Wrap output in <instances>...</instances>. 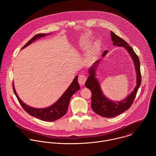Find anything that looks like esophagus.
Here are the masks:
<instances>
[{
  "label": "esophagus",
  "mask_w": 156,
  "mask_h": 156,
  "mask_svg": "<svg viewBox=\"0 0 156 156\" xmlns=\"http://www.w3.org/2000/svg\"><path fill=\"white\" fill-rule=\"evenodd\" d=\"M86 80H87V78L84 75H83V74L80 75L79 77H78V82H79L80 85L81 86H84L86 81Z\"/></svg>",
  "instance_id": "esophagus-1"
}]
</instances>
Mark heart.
<instances>
[{"label":"heart","instance_id":"b5f03b06","mask_svg":"<svg viewBox=\"0 0 156 156\" xmlns=\"http://www.w3.org/2000/svg\"><path fill=\"white\" fill-rule=\"evenodd\" d=\"M98 46H99V44H98V43H97V44H96V46H95V48H97Z\"/></svg>","mask_w":156,"mask_h":156}]
</instances>
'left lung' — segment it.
<instances>
[{"label": "left lung", "instance_id": "left-lung-1", "mask_svg": "<svg viewBox=\"0 0 156 156\" xmlns=\"http://www.w3.org/2000/svg\"><path fill=\"white\" fill-rule=\"evenodd\" d=\"M113 45L117 47H123L129 54L134 63L136 74V86L134 90L123 100L115 101L107 98L103 94L100 83L96 78L97 71L99 63L108 52L105 50L101 59L98 60L88 69L89 77L86 81L85 86L92 92V110L98 115L105 118H113L116 116L128 110L131 105L136 97L137 90L141 84V74L140 70V61L134 50L124 40L116 35L114 32H110Z\"/></svg>", "mask_w": 156, "mask_h": 156}]
</instances>
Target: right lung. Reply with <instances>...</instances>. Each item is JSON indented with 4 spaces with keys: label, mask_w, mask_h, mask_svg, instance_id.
<instances>
[{
    "label": "right lung",
    "mask_w": 156,
    "mask_h": 156,
    "mask_svg": "<svg viewBox=\"0 0 156 156\" xmlns=\"http://www.w3.org/2000/svg\"><path fill=\"white\" fill-rule=\"evenodd\" d=\"M51 34L52 33L39 34L36 35L35 36L32 38L22 48V49L28 46L32 43L34 42L38 39H40V38L46 37L47 35H49ZM78 76L76 75L74 78L70 85L68 87L66 90L63 93L62 95L60 96V98L55 103H54L51 106L46 108H35L24 103L20 99V98L19 97L18 94H17L14 87V83L12 84L13 90L20 105L29 115L44 121L52 122L61 118L66 113L71 97L73 94L80 90V86L78 84Z\"/></svg>",
    "instance_id": "right-lung-1"
}]
</instances>
